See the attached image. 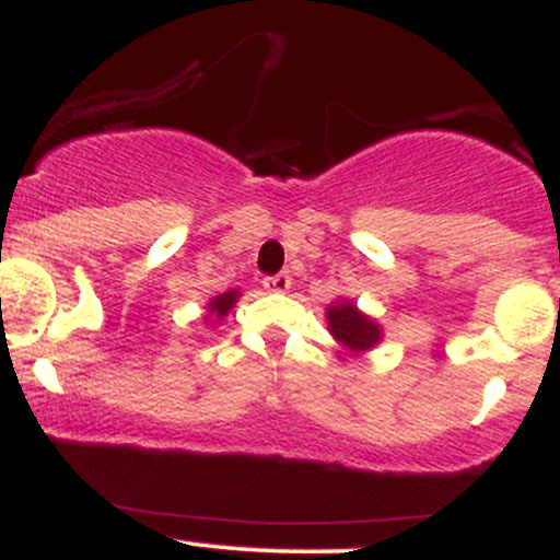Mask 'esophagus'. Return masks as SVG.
I'll return each mask as SVG.
<instances>
[{"mask_svg": "<svg viewBox=\"0 0 560 560\" xmlns=\"http://www.w3.org/2000/svg\"><path fill=\"white\" fill-rule=\"evenodd\" d=\"M262 287H266L268 292H287V289L292 287V276H289L287 271L284 273H276V276H271V279L262 281Z\"/></svg>", "mask_w": 560, "mask_h": 560, "instance_id": "esophagus-1", "label": "esophagus"}]
</instances>
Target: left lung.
<instances>
[{
  "instance_id": "obj_1",
  "label": "left lung",
  "mask_w": 560,
  "mask_h": 560,
  "mask_svg": "<svg viewBox=\"0 0 560 560\" xmlns=\"http://www.w3.org/2000/svg\"><path fill=\"white\" fill-rule=\"evenodd\" d=\"M326 324H329L334 342H339V347H345L352 355H363V352L374 350L384 337L382 324L347 298L334 300L326 307Z\"/></svg>"
}]
</instances>
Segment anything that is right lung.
<instances>
[{"label":"right lung","instance_id":"obj_1","mask_svg":"<svg viewBox=\"0 0 560 560\" xmlns=\"http://www.w3.org/2000/svg\"><path fill=\"white\" fill-rule=\"evenodd\" d=\"M240 298H242L240 289H229V292L215 294V298L210 300L208 305H205V316H202V318L208 320L210 326L221 324V320L229 316V311L236 305V300H240Z\"/></svg>","mask_w":560,"mask_h":560}]
</instances>
